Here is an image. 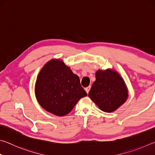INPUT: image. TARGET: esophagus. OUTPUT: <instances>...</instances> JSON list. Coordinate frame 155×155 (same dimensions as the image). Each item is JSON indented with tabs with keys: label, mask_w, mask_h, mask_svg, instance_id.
<instances>
[{
	"label": "esophagus",
	"mask_w": 155,
	"mask_h": 155,
	"mask_svg": "<svg viewBox=\"0 0 155 155\" xmlns=\"http://www.w3.org/2000/svg\"><path fill=\"white\" fill-rule=\"evenodd\" d=\"M90 88H91V86H88L87 87H85V91H86V92H87V94L89 93V91H90Z\"/></svg>",
	"instance_id": "34e87169"
}]
</instances>
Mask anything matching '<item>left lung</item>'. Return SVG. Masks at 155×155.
Listing matches in <instances>:
<instances>
[{
    "label": "left lung",
    "instance_id": "obj_1",
    "mask_svg": "<svg viewBox=\"0 0 155 155\" xmlns=\"http://www.w3.org/2000/svg\"><path fill=\"white\" fill-rule=\"evenodd\" d=\"M88 96L100 109L111 113L125 103L128 90L121 76L115 70H98Z\"/></svg>",
    "mask_w": 155,
    "mask_h": 155
}]
</instances>
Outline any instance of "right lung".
Wrapping results in <instances>:
<instances>
[{
	"instance_id": "obj_1",
	"label": "right lung",
	"mask_w": 155,
	"mask_h": 155,
	"mask_svg": "<svg viewBox=\"0 0 155 155\" xmlns=\"http://www.w3.org/2000/svg\"><path fill=\"white\" fill-rule=\"evenodd\" d=\"M35 93L39 104L58 116L69 114L87 96L79 77L59 59H51L44 65L37 78Z\"/></svg>"
}]
</instances>
